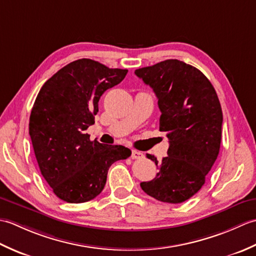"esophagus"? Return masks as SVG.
I'll use <instances>...</instances> for the list:
<instances>
[{
  "label": "esophagus",
  "instance_id": "esophagus-1",
  "mask_svg": "<svg viewBox=\"0 0 256 256\" xmlns=\"http://www.w3.org/2000/svg\"><path fill=\"white\" fill-rule=\"evenodd\" d=\"M131 157L133 160H140V158H143L144 155H143L142 152L134 150H132V156Z\"/></svg>",
  "mask_w": 256,
  "mask_h": 256
}]
</instances>
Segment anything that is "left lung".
I'll return each instance as SVG.
<instances>
[{
  "label": "left lung",
  "instance_id": "obj_1",
  "mask_svg": "<svg viewBox=\"0 0 256 256\" xmlns=\"http://www.w3.org/2000/svg\"><path fill=\"white\" fill-rule=\"evenodd\" d=\"M158 99L160 131L170 140L167 156L150 182H140L144 192L162 202L180 204L197 194L218 157L222 110L208 78L186 62L167 59L135 70Z\"/></svg>",
  "mask_w": 256,
  "mask_h": 256
}]
</instances>
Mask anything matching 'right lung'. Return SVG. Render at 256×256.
<instances>
[{
	"instance_id": "add662e5",
	"label": "right lung",
	"mask_w": 256,
	"mask_h": 256,
	"mask_svg": "<svg viewBox=\"0 0 256 256\" xmlns=\"http://www.w3.org/2000/svg\"><path fill=\"white\" fill-rule=\"evenodd\" d=\"M126 74L82 58L58 70L38 92L30 118L32 148L42 177L66 202L96 198L110 166L132 154L122 145L90 140L86 133L94 123L101 96Z\"/></svg>"
}]
</instances>
